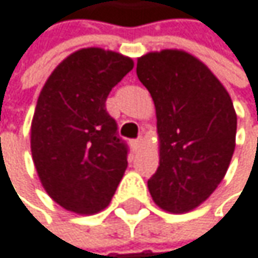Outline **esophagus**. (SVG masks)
<instances>
[{
	"mask_svg": "<svg viewBox=\"0 0 258 258\" xmlns=\"http://www.w3.org/2000/svg\"><path fill=\"white\" fill-rule=\"evenodd\" d=\"M143 143H144V141H143V138H141V137H140V138H137V140H134V141H132V149H134V150H138V149L143 146Z\"/></svg>",
	"mask_w": 258,
	"mask_h": 258,
	"instance_id": "esophagus-1",
	"label": "esophagus"
}]
</instances>
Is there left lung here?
I'll return each instance as SVG.
<instances>
[{
    "label": "left lung",
    "mask_w": 258,
    "mask_h": 258,
    "mask_svg": "<svg viewBox=\"0 0 258 258\" xmlns=\"http://www.w3.org/2000/svg\"><path fill=\"white\" fill-rule=\"evenodd\" d=\"M155 103L159 166L147 181L153 202L182 214L205 202L227 173L237 115L228 91L193 54L170 48L137 60Z\"/></svg>",
    "instance_id": "obj_1"
}]
</instances>
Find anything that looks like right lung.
Instances as JSON below:
<instances>
[{
	"label": "right lung",
	"mask_w": 258,
	"mask_h": 258,
	"mask_svg": "<svg viewBox=\"0 0 258 258\" xmlns=\"http://www.w3.org/2000/svg\"><path fill=\"white\" fill-rule=\"evenodd\" d=\"M134 68L121 53L80 48L50 74L38 97L30 147L48 196L76 214L105 210L127 167V147L106 112L111 89Z\"/></svg>",
	"instance_id": "1"
}]
</instances>
